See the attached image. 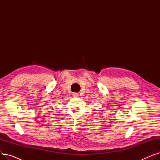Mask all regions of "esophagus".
<instances>
[{"mask_svg":"<svg viewBox=\"0 0 160 160\" xmlns=\"http://www.w3.org/2000/svg\"><path fill=\"white\" fill-rule=\"evenodd\" d=\"M72 97H79V94H78V93H73L72 94Z\"/></svg>","mask_w":160,"mask_h":160,"instance_id":"34e87169","label":"esophagus"}]
</instances>
